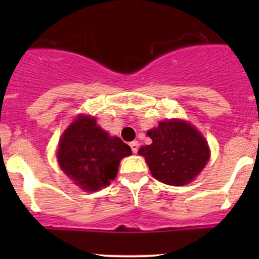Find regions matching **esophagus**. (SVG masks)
<instances>
[{"label":"esophagus","instance_id":"1","mask_svg":"<svg viewBox=\"0 0 259 259\" xmlns=\"http://www.w3.org/2000/svg\"><path fill=\"white\" fill-rule=\"evenodd\" d=\"M130 148H132L133 153H138V149H139V143H138L137 140H134V142L130 143Z\"/></svg>","mask_w":259,"mask_h":259}]
</instances>
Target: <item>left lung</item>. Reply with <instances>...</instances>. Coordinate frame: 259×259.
Listing matches in <instances>:
<instances>
[{
    "label": "left lung",
    "instance_id": "1",
    "mask_svg": "<svg viewBox=\"0 0 259 259\" xmlns=\"http://www.w3.org/2000/svg\"><path fill=\"white\" fill-rule=\"evenodd\" d=\"M153 143L138 153L145 158L151 176L168 185H185L202 171L210 151L204 137L184 120H166L149 130Z\"/></svg>",
    "mask_w": 259,
    "mask_h": 259
}]
</instances>
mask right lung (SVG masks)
Returning <instances> with one entry per match:
<instances>
[{"label":"right lung","instance_id":"1","mask_svg":"<svg viewBox=\"0 0 259 259\" xmlns=\"http://www.w3.org/2000/svg\"><path fill=\"white\" fill-rule=\"evenodd\" d=\"M132 149L120 138L96 124V119L79 115L61 135L57 161L61 170L81 189L96 192L116 178L117 166Z\"/></svg>","mask_w":259,"mask_h":259}]
</instances>
